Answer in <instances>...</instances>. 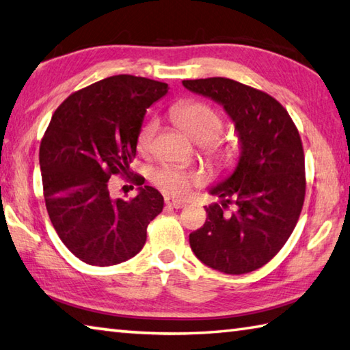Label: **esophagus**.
<instances>
[{"mask_svg": "<svg viewBox=\"0 0 350 350\" xmlns=\"http://www.w3.org/2000/svg\"><path fill=\"white\" fill-rule=\"evenodd\" d=\"M165 205L171 206V208H176V209H180L185 206V202H180L174 199V197H165Z\"/></svg>", "mask_w": 350, "mask_h": 350, "instance_id": "34e87169", "label": "esophagus"}]
</instances>
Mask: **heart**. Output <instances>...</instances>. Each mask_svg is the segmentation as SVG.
Wrapping results in <instances>:
<instances>
[{"instance_id":"b5f03b06","label":"heart","mask_w":350,"mask_h":350,"mask_svg":"<svg viewBox=\"0 0 350 350\" xmlns=\"http://www.w3.org/2000/svg\"><path fill=\"white\" fill-rule=\"evenodd\" d=\"M174 124L182 129L193 141L199 142L202 156L219 170L231 168L240 156V142L234 136H221L224 114L215 107L202 100H182L170 111ZM157 131V119L151 118L141 125L136 136V148L141 154H148L153 150ZM163 191L176 197H185L193 187L200 185L203 176L197 171L176 167H163L153 177Z\"/></svg>"}]
</instances>
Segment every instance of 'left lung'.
<instances>
[{
  "mask_svg": "<svg viewBox=\"0 0 350 350\" xmlns=\"http://www.w3.org/2000/svg\"><path fill=\"white\" fill-rule=\"evenodd\" d=\"M182 82L225 107L241 142L236 171L211 189L221 203L205 208V224L189 234V245L213 269L256 271L282 250L300 217L306 194L300 133L288 110L257 88L228 78ZM230 204L237 209L226 215Z\"/></svg>",
  "mask_w": 350,
  "mask_h": 350,
  "instance_id": "obj_1",
  "label": "left lung"
}]
</instances>
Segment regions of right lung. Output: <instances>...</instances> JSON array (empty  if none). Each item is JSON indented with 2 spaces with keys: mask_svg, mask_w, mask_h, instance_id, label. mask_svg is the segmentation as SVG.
<instances>
[{
  "mask_svg": "<svg viewBox=\"0 0 350 350\" xmlns=\"http://www.w3.org/2000/svg\"><path fill=\"white\" fill-rule=\"evenodd\" d=\"M168 84L116 75L75 92L53 113L40 145L44 200L50 221L68 251L84 263L111 266L135 257L163 197L142 187L130 200L113 199L111 176L126 179L136 136L148 107Z\"/></svg>",
  "mask_w": 350,
  "mask_h": 350,
  "instance_id": "1",
  "label": "right lung"
}]
</instances>
